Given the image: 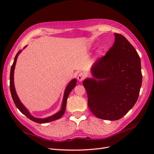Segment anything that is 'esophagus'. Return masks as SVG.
<instances>
[{
	"instance_id": "esophagus-1",
	"label": "esophagus",
	"mask_w": 154,
	"mask_h": 154,
	"mask_svg": "<svg viewBox=\"0 0 154 154\" xmlns=\"http://www.w3.org/2000/svg\"><path fill=\"white\" fill-rule=\"evenodd\" d=\"M85 78V74L83 73V72H80L78 76V80L80 82H82L83 80H84Z\"/></svg>"
}]
</instances>
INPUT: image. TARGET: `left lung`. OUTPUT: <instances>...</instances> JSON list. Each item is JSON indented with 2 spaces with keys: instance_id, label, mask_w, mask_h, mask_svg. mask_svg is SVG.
<instances>
[{
  "instance_id": "1",
  "label": "left lung",
  "mask_w": 154,
  "mask_h": 154,
  "mask_svg": "<svg viewBox=\"0 0 154 154\" xmlns=\"http://www.w3.org/2000/svg\"><path fill=\"white\" fill-rule=\"evenodd\" d=\"M114 35L113 45L91 69L95 78L83 82L91 112L110 121L121 119L132 108L142 84L141 60L136 50L124 36Z\"/></svg>"
}]
</instances>
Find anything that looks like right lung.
Returning a JSON list of instances; mask_svg holds the SVG:
<instances>
[{"instance_id":"obj_1","label":"right lung","mask_w":154,"mask_h":154,"mask_svg":"<svg viewBox=\"0 0 154 154\" xmlns=\"http://www.w3.org/2000/svg\"><path fill=\"white\" fill-rule=\"evenodd\" d=\"M26 48V46L24 47V48ZM21 50H20L17 53L15 59H14V62L13 63L12 65V66L11 67V72H10V91H11V94L12 96V98L13 100L14 101V103H15L16 106L18 109L21 112L24 114L27 118H28L29 119H31V121L36 123H48V122H53V121L54 120H57L60 119V118L62 117V116L63 115L64 112H65V110H66V104H67V97L68 96L70 92H71L74 87L76 86V79H74V80H71V82H70L68 85L67 86L66 88V91H65V93H64V96H63V103H62V109L61 110L59 111L58 113L55 114L54 115L52 116H50L49 118H46L44 119H40V118H36L33 117V116H31L30 114V113L29 112V111L26 109V107L22 105V103L20 102L19 98H18V97L16 91H15V86H14V80H13V75H14V70H15V64L17 62V59L18 54L21 52Z\"/></svg>"}]
</instances>
